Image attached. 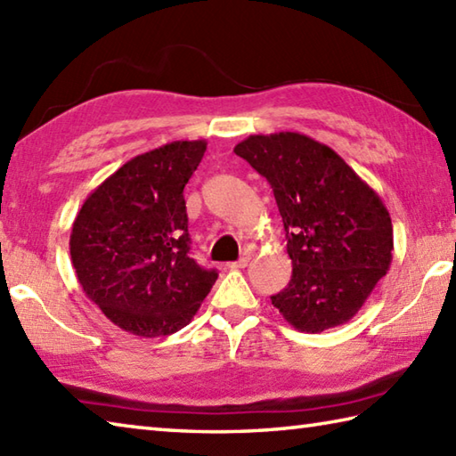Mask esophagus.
Listing matches in <instances>:
<instances>
[{
	"instance_id": "obj_1",
	"label": "esophagus",
	"mask_w": 456,
	"mask_h": 456,
	"mask_svg": "<svg viewBox=\"0 0 456 456\" xmlns=\"http://www.w3.org/2000/svg\"><path fill=\"white\" fill-rule=\"evenodd\" d=\"M249 259H251V255H243L241 259H237V261H233V263H229V269H245L247 265H249Z\"/></svg>"
}]
</instances>
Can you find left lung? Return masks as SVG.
Wrapping results in <instances>:
<instances>
[{"label":"left lung","instance_id":"left-lung-1","mask_svg":"<svg viewBox=\"0 0 456 456\" xmlns=\"http://www.w3.org/2000/svg\"><path fill=\"white\" fill-rule=\"evenodd\" d=\"M233 151L269 181L283 217L293 277L271 303L303 333L351 321L393 261V223L380 197L314 139L249 135Z\"/></svg>","mask_w":456,"mask_h":456}]
</instances>
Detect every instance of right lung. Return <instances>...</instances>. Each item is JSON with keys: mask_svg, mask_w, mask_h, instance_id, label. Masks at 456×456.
Returning a JSON list of instances; mask_svg holds the SVG:
<instances>
[{"mask_svg": "<svg viewBox=\"0 0 456 456\" xmlns=\"http://www.w3.org/2000/svg\"><path fill=\"white\" fill-rule=\"evenodd\" d=\"M205 139L171 142L134 157L89 193L69 253L84 293L119 329L155 338L177 333L217 281L189 256L183 189Z\"/></svg>", "mask_w": 456, "mask_h": 456, "instance_id": "obj_1", "label": "right lung"}]
</instances>
